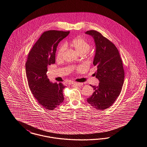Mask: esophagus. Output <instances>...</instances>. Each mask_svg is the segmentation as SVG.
Masks as SVG:
<instances>
[{
  "mask_svg": "<svg viewBox=\"0 0 147 147\" xmlns=\"http://www.w3.org/2000/svg\"><path fill=\"white\" fill-rule=\"evenodd\" d=\"M73 85L75 86H77V87H81L82 85H83V83H71Z\"/></svg>",
  "mask_w": 147,
  "mask_h": 147,
  "instance_id": "esophagus-1",
  "label": "esophagus"
}]
</instances>
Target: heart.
Returning a JSON list of instances; mask_svg holds the SVG:
<instances>
[{
    "label": "heart",
    "instance_id": "1",
    "mask_svg": "<svg viewBox=\"0 0 147 147\" xmlns=\"http://www.w3.org/2000/svg\"><path fill=\"white\" fill-rule=\"evenodd\" d=\"M65 45H70L71 47L74 48L80 55L85 54L90 50V45L86 40L81 37H77L72 39L70 42H66L65 43V45H61L59 47L56 56L57 60H61L63 59L66 49ZM82 69L83 68L82 67H78L77 71L80 72L82 70Z\"/></svg>",
    "mask_w": 147,
    "mask_h": 147
}]
</instances>
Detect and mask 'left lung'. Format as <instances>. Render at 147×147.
<instances>
[{
	"label": "left lung",
	"mask_w": 147,
	"mask_h": 147,
	"mask_svg": "<svg viewBox=\"0 0 147 147\" xmlns=\"http://www.w3.org/2000/svg\"><path fill=\"white\" fill-rule=\"evenodd\" d=\"M86 34L94 40L96 54L93 64L97 68L95 73L99 86H91L94 90L87 102L97 110L109 108L120 95L124 82L125 72L118 49L111 41L94 30Z\"/></svg>",
	"instance_id": "obj_1"
}]
</instances>
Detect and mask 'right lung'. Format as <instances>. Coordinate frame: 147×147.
Listing matches in <instances>:
<instances>
[{"label": "right lung", "mask_w": 147, "mask_h": 147, "mask_svg": "<svg viewBox=\"0 0 147 147\" xmlns=\"http://www.w3.org/2000/svg\"><path fill=\"white\" fill-rule=\"evenodd\" d=\"M69 33L56 30L44 32L29 52L26 63L29 88L39 104L48 110H54L64 101L65 86L50 82L47 72L48 66L55 63L58 44Z\"/></svg>", "instance_id": "obj_1"}]
</instances>
